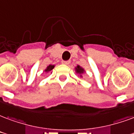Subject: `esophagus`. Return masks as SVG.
Masks as SVG:
<instances>
[{"instance_id": "1", "label": "esophagus", "mask_w": 134, "mask_h": 134, "mask_svg": "<svg viewBox=\"0 0 134 134\" xmlns=\"http://www.w3.org/2000/svg\"><path fill=\"white\" fill-rule=\"evenodd\" d=\"M62 63L64 64H69L70 63V61H62Z\"/></svg>"}]
</instances>
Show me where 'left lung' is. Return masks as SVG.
<instances>
[{"instance_id": "left-lung-1", "label": "left lung", "mask_w": 134, "mask_h": 134, "mask_svg": "<svg viewBox=\"0 0 134 134\" xmlns=\"http://www.w3.org/2000/svg\"><path fill=\"white\" fill-rule=\"evenodd\" d=\"M75 72H77V74H79L80 75V77H82V75L85 73V71L82 67H80V65H77V67H75Z\"/></svg>"}]
</instances>
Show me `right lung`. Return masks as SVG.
<instances>
[{"mask_svg": "<svg viewBox=\"0 0 134 134\" xmlns=\"http://www.w3.org/2000/svg\"><path fill=\"white\" fill-rule=\"evenodd\" d=\"M54 67V65H52V64H49V66H47V68L44 70V72H51L52 70H53V68Z\"/></svg>", "mask_w": 134, "mask_h": 134, "instance_id": "add662e5", "label": "right lung"}]
</instances>
